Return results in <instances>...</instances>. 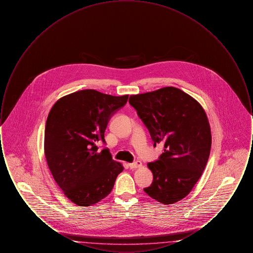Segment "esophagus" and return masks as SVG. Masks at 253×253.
<instances>
[{"instance_id": "1", "label": "esophagus", "mask_w": 253, "mask_h": 253, "mask_svg": "<svg viewBox=\"0 0 253 253\" xmlns=\"http://www.w3.org/2000/svg\"><path fill=\"white\" fill-rule=\"evenodd\" d=\"M129 168L130 169H138L142 167V162L141 161H135L133 163H129L128 164Z\"/></svg>"}]
</instances>
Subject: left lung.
<instances>
[{
    "mask_svg": "<svg viewBox=\"0 0 253 253\" xmlns=\"http://www.w3.org/2000/svg\"><path fill=\"white\" fill-rule=\"evenodd\" d=\"M129 102L164 152L148 163L154 180L144 192L161 204L178 202L193 190L210 157L211 132L202 105L175 87L132 95Z\"/></svg>",
    "mask_w": 253,
    "mask_h": 253,
    "instance_id": "8db88e82",
    "label": "left lung"
}]
</instances>
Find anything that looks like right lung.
Listing matches in <instances>:
<instances>
[{"mask_svg":"<svg viewBox=\"0 0 253 253\" xmlns=\"http://www.w3.org/2000/svg\"><path fill=\"white\" fill-rule=\"evenodd\" d=\"M87 89L60 97L49 112L44 155L62 193L82 207L95 205L112 192L123 165L108 149L98 152L111 117L128 100Z\"/></svg>","mask_w":253,"mask_h":253,"instance_id":"right-lung-1","label":"right lung"}]
</instances>
